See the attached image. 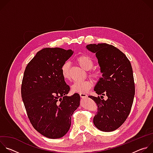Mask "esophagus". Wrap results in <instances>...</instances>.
<instances>
[{"mask_svg": "<svg viewBox=\"0 0 153 153\" xmlns=\"http://www.w3.org/2000/svg\"><path fill=\"white\" fill-rule=\"evenodd\" d=\"M79 94H80V97H82V98H86V97H87V94H86V93H79Z\"/></svg>", "mask_w": 153, "mask_h": 153, "instance_id": "obj_1", "label": "esophagus"}]
</instances>
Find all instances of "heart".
<instances>
[{"label":"heart","instance_id":"b5f03b06","mask_svg":"<svg viewBox=\"0 0 153 153\" xmlns=\"http://www.w3.org/2000/svg\"><path fill=\"white\" fill-rule=\"evenodd\" d=\"M80 66L86 70H90L93 67V61L90 57L87 55H80L76 59ZM70 63L68 61L65 62L60 67V72L62 77L65 80H70ZM89 76L95 79L98 80L102 77V72L99 70H93L89 73ZM93 86V83L90 80H84L76 81L71 86L72 91L74 92L85 93Z\"/></svg>","mask_w":153,"mask_h":153}]
</instances>
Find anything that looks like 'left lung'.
Returning a JSON list of instances; mask_svg holds the SVG:
<instances>
[{
  "mask_svg": "<svg viewBox=\"0 0 153 153\" xmlns=\"http://www.w3.org/2000/svg\"><path fill=\"white\" fill-rule=\"evenodd\" d=\"M86 48L96 53L103 73L94 89L101 96H89L98 106L93 123L102 131H113L125 122L133 103L135 85L131 65L125 54L113 45L90 44ZM103 95L108 97L106 101L101 99Z\"/></svg>",
  "mask_w": 153,
  "mask_h": 153,
  "instance_id": "8db88e82",
  "label": "left lung"
}]
</instances>
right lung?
Wrapping results in <instances>:
<instances>
[{
	"instance_id": "1",
	"label": "right lung",
	"mask_w": 153,
	"mask_h": 153,
	"mask_svg": "<svg viewBox=\"0 0 153 153\" xmlns=\"http://www.w3.org/2000/svg\"><path fill=\"white\" fill-rule=\"evenodd\" d=\"M73 54L71 50L46 48L38 51L27 65L21 96L34 128L48 138L66 134L71 116L80 105L78 93L67 96L70 86L60 72L62 65Z\"/></svg>"
}]
</instances>
